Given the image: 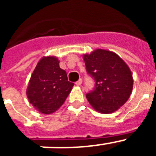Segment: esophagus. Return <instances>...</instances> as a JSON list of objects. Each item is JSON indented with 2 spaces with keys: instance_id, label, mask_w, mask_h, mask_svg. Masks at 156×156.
Masks as SVG:
<instances>
[{
  "instance_id": "34e87169",
  "label": "esophagus",
  "mask_w": 156,
  "mask_h": 156,
  "mask_svg": "<svg viewBox=\"0 0 156 156\" xmlns=\"http://www.w3.org/2000/svg\"><path fill=\"white\" fill-rule=\"evenodd\" d=\"M82 79H80L79 80H77L76 82V84L77 85V86H80L81 84H82Z\"/></svg>"
}]
</instances>
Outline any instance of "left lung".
Returning <instances> with one entry per match:
<instances>
[{"label":"left lung","instance_id":"1","mask_svg":"<svg viewBox=\"0 0 156 156\" xmlns=\"http://www.w3.org/2000/svg\"><path fill=\"white\" fill-rule=\"evenodd\" d=\"M87 72L95 80L87 98L94 110L103 114L117 111L129 99L133 90L132 73L117 54L96 49L83 55Z\"/></svg>","mask_w":156,"mask_h":156}]
</instances>
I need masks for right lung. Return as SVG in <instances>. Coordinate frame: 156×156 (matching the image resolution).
Listing matches in <instances>:
<instances>
[{"mask_svg":"<svg viewBox=\"0 0 156 156\" xmlns=\"http://www.w3.org/2000/svg\"><path fill=\"white\" fill-rule=\"evenodd\" d=\"M73 86V83L68 81L66 72L59 67L58 59L55 56H44L32 73L27 95L35 109L48 115L64 104Z\"/></svg>","mask_w":156,"mask_h":156,"instance_id":"1","label":"right lung"}]
</instances>
